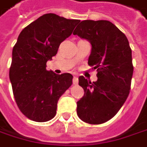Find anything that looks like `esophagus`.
<instances>
[{"label": "esophagus", "mask_w": 147, "mask_h": 147, "mask_svg": "<svg viewBox=\"0 0 147 147\" xmlns=\"http://www.w3.org/2000/svg\"><path fill=\"white\" fill-rule=\"evenodd\" d=\"M73 83H74V85H77V84H78V78H77V77H74V79H73Z\"/></svg>", "instance_id": "obj_1"}]
</instances>
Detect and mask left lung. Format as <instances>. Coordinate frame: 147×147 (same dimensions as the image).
<instances>
[{"instance_id": "1", "label": "left lung", "mask_w": 147, "mask_h": 147, "mask_svg": "<svg viewBox=\"0 0 147 147\" xmlns=\"http://www.w3.org/2000/svg\"><path fill=\"white\" fill-rule=\"evenodd\" d=\"M74 35L92 44L88 65L97 69V81L79 77L84 96L77 102V114L86 123L99 125L111 119L126 100L134 66L126 36L108 21L80 22Z\"/></svg>"}]
</instances>
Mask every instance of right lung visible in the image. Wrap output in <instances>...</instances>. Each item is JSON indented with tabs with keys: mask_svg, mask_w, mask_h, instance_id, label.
Returning a JSON list of instances; mask_svg holds the SVG:
<instances>
[{
	"mask_svg": "<svg viewBox=\"0 0 147 147\" xmlns=\"http://www.w3.org/2000/svg\"><path fill=\"white\" fill-rule=\"evenodd\" d=\"M80 22L46 13L27 26L18 37L13 48L9 79L15 102L29 119H52L60 97L73 84L72 74H56L46 67Z\"/></svg>",
	"mask_w": 147,
	"mask_h": 147,
	"instance_id": "1",
	"label": "right lung"
}]
</instances>
